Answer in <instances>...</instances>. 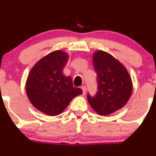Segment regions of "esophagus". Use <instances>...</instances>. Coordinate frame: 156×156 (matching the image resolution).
Segmentation results:
<instances>
[{"mask_svg": "<svg viewBox=\"0 0 156 156\" xmlns=\"http://www.w3.org/2000/svg\"><path fill=\"white\" fill-rule=\"evenodd\" d=\"M81 90H82V91H83V94H86V87L85 86H82V87H81Z\"/></svg>", "mask_w": 156, "mask_h": 156, "instance_id": "esophagus-1", "label": "esophagus"}]
</instances>
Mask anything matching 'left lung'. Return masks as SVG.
Returning a JSON list of instances; mask_svg holds the SVG:
<instances>
[{
  "label": "left lung",
  "mask_w": 156,
  "mask_h": 156,
  "mask_svg": "<svg viewBox=\"0 0 156 156\" xmlns=\"http://www.w3.org/2000/svg\"><path fill=\"white\" fill-rule=\"evenodd\" d=\"M93 63L97 74L98 91L94 97L88 94V102L99 115H108L126 105L131 97L133 83L125 66L107 52H94Z\"/></svg>",
  "instance_id": "8db88e82"
}]
</instances>
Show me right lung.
I'll return each mask as SVG.
<instances>
[{"mask_svg": "<svg viewBox=\"0 0 156 156\" xmlns=\"http://www.w3.org/2000/svg\"><path fill=\"white\" fill-rule=\"evenodd\" d=\"M69 57L63 50H54L39 59L28 75V98L34 107L48 115L61 114L74 97L82 94L81 88L74 87L72 78L62 72Z\"/></svg>", "mask_w": 156, "mask_h": 156, "instance_id": "obj_1", "label": "right lung"}]
</instances>
